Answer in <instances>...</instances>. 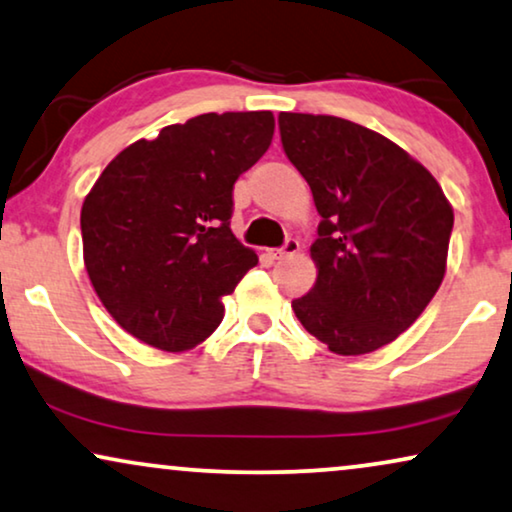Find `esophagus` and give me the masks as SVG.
I'll return each instance as SVG.
<instances>
[{
	"label": "esophagus",
	"mask_w": 512,
	"mask_h": 512,
	"mask_svg": "<svg viewBox=\"0 0 512 512\" xmlns=\"http://www.w3.org/2000/svg\"><path fill=\"white\" fill-rule=\"evenodd\" d=\"M295 252H299V241H297V238H288L281 250L271 252V257H274V260H283V257L295 255Z\"/></svg>",
	"instance_id": "1"
}]
</instances>
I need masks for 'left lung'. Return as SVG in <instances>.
I'll return each mask as SVG.
<instances>
[{
  "label": "left lung",
  "instance_id": "obj_1",
  "mask_svg": "<svg viewBox=\"0 0 512 512\" xmlns=\"http://www.w3.org/2000/svg\"><path fill=\"white\" fill-rule=\"evenodd\" d=\"M278 128L323 217L311 245L318 278L292 311L332 353L377 351L438 292L454 210L417 159L370 128L292 112Z\"/></svg>",
  "mask_w": 512,
  "mask_h": 512
}]
</instances>
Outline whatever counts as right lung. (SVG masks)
<instances>
[{"mask_svg":"<svg viewBox=\"0 0 512 512\" xmlns=\"http://www.w3.org/2000/svg\"><path fill=\"white\" fill-rule=\"evenodd\" d=\"M271 112L201 114L109 161L81 206L95 295L128 335L187 351L222 323V297L257 264L231 234L234 182L274 138Z\"/></svg>","mask_w":512,"mask_h":512,"instance_id":"right-lung-1","label":"right lung"}]
</instances>
